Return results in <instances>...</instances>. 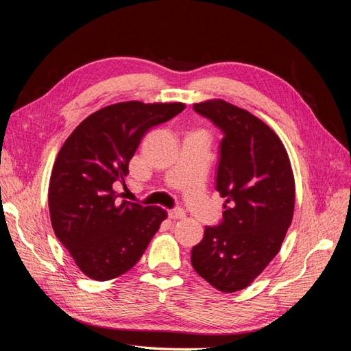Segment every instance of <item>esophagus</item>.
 Wrapping results in <instances>:
<instances>
[{"label":"esophagus","instance_id":"esophagus-1","mask_svg":"<svg viewBox=\"0 0 351 351\" xmlns=\"http://www.w3.org/2000/svg\"><path fill=\"white\" fill-rule=\"evenodd\" d=\"M186 217V214H184V210L183 209H180V208H177V209H173V210H168V218L169 219H183Z\"/></svg>","mask_w":351,"mask_h":351}]
</instances>
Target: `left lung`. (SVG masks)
I'll return each instance as SVG.
<instances>
[{
    "label": "left lung",
    "instance_id": "8db88e82",
    "mask_svg": "<svg viewBox=\"0 0 351 351\" xmlns=\"http://www.w3.org/2000/svg\"><path fill=\"white\" fill-rule=\"evenodd\" d=\"M193 110L222 132L217 190L226 197L218 226L192 249V267L212 287L234 293L277 256L294 212V177L280 137L246 110L222 99Z\"/></svg>",
    "mask_w": 351,
    "mask_h": 351
}]
</instances>
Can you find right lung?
<instances>
[{
    "instance_id": "obj_1",
    "label": "right lung",
    "mask_w": 351,
    "mask_h": 351,
    "mask_svg": "<svg viewBox=\"0 0 351 351\" xmlns=\"http://www.w3.org/2000/svg\"><path fill=\"white\" fill-rule=\"evenodd\" d=\"M183 110L180 102L114 104L84 119L60 149L49 180L51 224L89 278L132 269L167 218L159 206L121 200L112 184L124 182L145 133Z\"/></svg>"
}]
</instances>
